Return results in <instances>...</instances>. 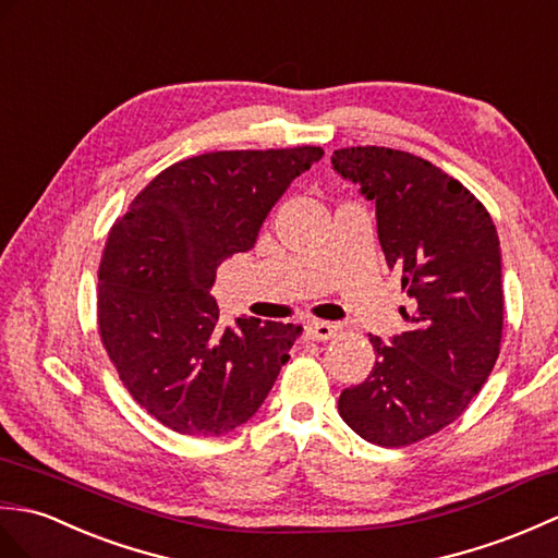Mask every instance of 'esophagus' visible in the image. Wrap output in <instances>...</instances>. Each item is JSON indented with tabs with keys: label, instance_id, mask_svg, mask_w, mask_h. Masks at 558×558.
Masks as SVG:
<instances>
[{
	"label": "esophagus",
	"instance_id": "obj_1",
	"mask_svg": "<svg viewBox=\"0 0 558 558\" xmlns=\"http://www.w3.org/2000/svg\"><path fill=\"white\" fill-rule=\"evenodd\" d=\"M339 327L331 325V322H307L305 325V333L307 339L313 341H329L331 337H337Z\"/></svg>",
	"mask_w": 558,
	"mask_h": 558
}]
</instances>
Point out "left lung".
I'll return each instance as SVG.
<instances>
[{
    "mask_svg": "<svg viewBox=\"0 0 558 558\" xmlns=\"http://www.w3.org/2000/svg\"><path fill=\"white\" fill-rule=\"evenodd\" d=\"M337 174L375 205L387 265L401 271L408 331L339 396V415L377 447H408L451 425L487 381L504 327L501 247L477 197L439 167L391 147L333 150Z\"/></svg>",
    "mask_w": 558,
    "mask_h": 558,
    "instance_id": "left-lung-1",
    "label": "left lung"
}]
</instances>
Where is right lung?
I'll use <instances>...</instances> for the list:
<instances>
[{
    "label": "right lung",
    "instance_id": "right-lung-1",
    "mask_svg": "<svg viewBox=\"0 0 558 558\" xmlns=\"http://www.w3.org/2000/svg\"><path fill=\"white\" fill-rule=\"evenodd\" d=\"M322 155L303 145L181 159L111 227L97 325L123 387L165 427L227 435L275 387L303 329L255 317L221 327L209 289L217 267L251 251L269 209Z\"/></svg>",
    "mask_w": 558,
    "mask_h": 558
}]
</instances>
